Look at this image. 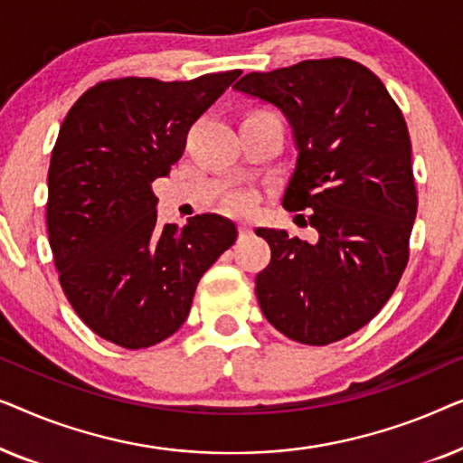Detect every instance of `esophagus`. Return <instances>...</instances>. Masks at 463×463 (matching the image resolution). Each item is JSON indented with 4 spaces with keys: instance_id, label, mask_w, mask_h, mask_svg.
Here are the masks:
<instances>
[{
    "instance_id": "34e87169",
    "label": "esophagus",
    "mask_w": 463,
    "mask_h": 463,
    "mask_svg": "<svg viewBox=\"0 0 463 463\" xmlns=\"http://www.w3.org/2000/svg\"><path fill=\"white\" fill-rule=\"evenodd\" d=\"M250 232H252V230H250L249 223H240V238H246Z\"/></svg>"
}]
</instances>
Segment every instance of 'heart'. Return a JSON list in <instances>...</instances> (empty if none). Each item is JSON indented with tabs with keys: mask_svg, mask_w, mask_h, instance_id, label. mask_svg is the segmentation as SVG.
Wrapping results in <instances>:
<instances>
[{
	"mask_svg": "<svg viewBox=\"0 0 463 463\" xmlns=\"http://www.w3.org/2000/svg\"><path fill=\"white\" fill-rule=\"evenodd\" d=\"M233 206H238V208H240V206H244V200H242V198L233 200Z\"/></svg>",
	"mask_w": 463,
	"mask_h": 463,
	"instance_id": "b5f03b06",
	"label": "heart"
}]
</instances>
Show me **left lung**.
I'll use <instances>...</instances> for the list:
<instances>
[{
	"label": "left lung",
	"instance_id": "1",
	"mask_svg": "<svg viewBox=\"0 0 463 463\" xmlns=\"http://www.w3.org/2000/svg\"><path fill=\"white\" fill-rule=\"evenodd\" d=\"M233 90L287 118L297 164L282 206L309 211L318 232L306 242L257 227L271 249L255 278L261 312L299 344L344 339L379 314L407 268L417 214L407 122L383 81L341 56L249 73Z\"/></svg>",
	"mask_w": 463,
	"mask_h": 463
}]
</instances>
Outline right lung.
<instances>
[{"mask_svg": "<svg viewBox=\"0 0 463 463\" xmlns=\"http://www.w3.org/2000/svg\"><path fill=\"white\" fill-rule=\"evenodd\" d=\"M238 75L100 81L69 109L50 160L46 223L61 287L99 337L126 350L170 337L200 278L236 242L221 214L157 223L151 183L168 176L192 124Z\"/></svg>", "mask_w": 463, "mask_h": 463, "instance_id": "obj_1", "label": "right lung"}]
</instances>
